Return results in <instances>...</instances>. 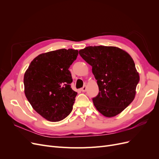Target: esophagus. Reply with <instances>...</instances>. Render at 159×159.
<instances>
[{"label": "esophagus", "mask_w": 159, "mask_h": 159, "mask_svg": "<svg viewBox=\"0 0 159 159\" xmlns=\"http://www.w3.org/2000/svg\"><path fill=\"white\" fill-rule=\"evenodd\" d=\"M81 91H83V92H85V91H86V90H87V86L86 85H84V87L81 89Z\"/></svg>", "instance_id": "esophagus-1"}]
</instances>
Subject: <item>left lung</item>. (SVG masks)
<instances>
[{
  "label": "left lung",
  "instance_id": "1",
  "mask_svg": "<svg viewBox=\"0 0 159 159\" xmlns=\"http://www.w3.org/2000/svg\"><path fill=\"white\" fill-rule=\"evenodd\" d=\"M92 66L99 92L93 98L94 106L106 117L116 116L135 97L139 74L128 53L115 46H88L79 51Z\"/></svg>",
  "mask_w": 159,
  "mask_h": 159
}]
</instances>
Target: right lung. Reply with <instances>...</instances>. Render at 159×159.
<instances>
[{"instance_id": "obj_1", "label": "right lung", "mask_w": 159, "mask_h": 159, "mask_svg": "<svg viewBox=\"0 0 159 159\" xmlns=\"http://www.w3.org/2000/svg\"><path fill=\"white\" fill-rule=\"evenodd\" d=\"M78 50L60 49L34 59L24 76L25 93L32 108L51 122L65 119L73 109L78 93L71 89L68 70Z\"/></svg>"}]
</instances>
